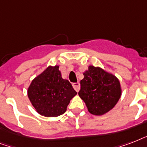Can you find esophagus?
<instances>
[{
    "label": "esophagus",
    "instance_id": "34e87169",
    "mask_svg": "<svg viewBox=\"0 0 147 147\" xmlns=\"http://www.w3.org/2000/svg\"><path fill=\"white\" fill-rule=\"evenodd\" d=\"M72 86H73L74 89L76 90L77 92H78V91H79V89H80V83L79 82L72 83Z\"/></svg>",
    "mask_w": 147,
    "mask_h": 147
}]
</instances>
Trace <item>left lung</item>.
<instances>
[{
    "instance_id": "8db88e82",
    "label": "left lung",
    "mask_w": 147,
    "mask_h": 147,
    "mask_svg": "<svg viewBox=\"0 0 147 147\" xmlns=\"http://www.w3.org/2000/svg\"><path fill=\"white\" fill-rule=\"evenodd\" d=\"M83 75L78 95L85 103L88 112L100 116L110 111L122 94L118 78L102 68L94 65H89Z\"/></svg>"
}]
</instances>
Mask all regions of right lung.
<instances>
[{
    "label": "right lung",
    "instance_id": "obj_1",
    "mask_svg": "<svg viewBox=\"0 0 147 147\" xmlns=\"http://www.w3.org/2000/svg\"><path fill=\"white\" fill-rule=\"evenodd\" d=\"M59 68V65H49L33 79L27 90L36 111L47 117L64 114L71 98L77 94L71 83L62 78Z\"/></svg>",
    "mask_w": 147,
    "mask_h": 147
}]
</instances>
